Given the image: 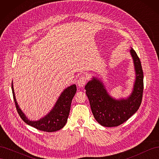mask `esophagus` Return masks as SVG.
<instances>
[{"mask_svg":"<svg viewBox=\"0 0 159 159\" xmlns=\"http://www.w3.org/2000/svg\"><path fill=\"white\" fill-rule=\"evenodd\" d=\"M88 78L85 76H81L78 80V85L80 88H83L85 84L87 83Z\"/></svg>","mask_w":159,"mask_h":159,"instance_id":"obj_1","label":"esophagus"}]
</instances>
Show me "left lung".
Returning a JSON list of instances; mask_svg holds the SVG:
<instances>
[{"instance_id":"1","label":"left lung","mask_w":159,"mask_h":159,"mask_svg":"<svg viewBox=\"0 0 159 159\" xmlns=\"http://www.w3.org/2000/svg\"><path fill=\"white\" fill-rule=\"evenodd\" d=\"M132 57L135 80L131 94L127 98L115 99L111 96L102 79L93 76L85 85V93L89 99L93 117L101 125L117 127L125 122L140 107L143 91V72L141 61L132 48Z\"/></svg>"}]
</instances>
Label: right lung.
<instances>
[{"instance_id":"1","label":"right lung","mask_w":159,"mask_h":159,"mask_svg":"<svg viewBox=\"0 0 159 159\" xmlns=\"http://www.w3.org/2000/svg\"><path fill=\"white\" fill-rule=\"evenodd\" d=\"M76 85L73 84L62 91L52 109L44 117L37 121H32L28 119L19 107L16 102L15 93L12 82V91L14 103L17 111L21 119L28 125H30L40 131L46 132H54L63 128L68 121L71 103L76 93Z\"/></svg>"}]
</instances>
